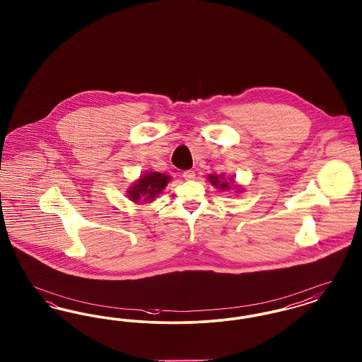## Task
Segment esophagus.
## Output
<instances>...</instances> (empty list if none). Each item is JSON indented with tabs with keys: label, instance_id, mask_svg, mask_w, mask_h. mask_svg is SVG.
<instances>
[{
	"label": "esophagus",
	"instance_id": "1",
	"mask_svg": "<svg viewBox=\"0 0 362 362\" xmlns=\"http://www.w3.org/2000/svg\"><path fill=\"white\" fill-rule=\"evenodd\" d=\"M183 177L186 180H192L195 177V173L194 171H186V173H183Z\"/></svg>",
	"mask_w": 362,
	"mask_h": 362
}]
</instances>
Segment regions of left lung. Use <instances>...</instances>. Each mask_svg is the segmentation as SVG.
Wrapping results in <instances>:
<instances>
[{
  "label": "left lung",
  "mask_w": 362,
  "mask_h": 362,
  "mask_svg": "<svg viewBox=\"0 0 362 362\" xmlns=\"http://www.w3.org/2000/svg\"><path fill=\"white\" fill-rule=\"evenodd\" d=\"M209 182L214 186V187H217V189H230V186H232V183H233V177H229V179H225L224 175H220V176H217V175H209ZM235 189H239V186H233Z\"/></svg>",
  "instance_id": "obj_1"
}]
</instances>
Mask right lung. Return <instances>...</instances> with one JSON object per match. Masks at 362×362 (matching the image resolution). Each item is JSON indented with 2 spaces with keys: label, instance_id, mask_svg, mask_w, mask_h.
I'll use <instances>...</instances> for the list:
<instances>
[{
  "label": "right lung",
  "instance_id": "right-lung-1",
  "mask_svg": "<svg viewBox=\"0 0 362 362\" xmlns=\"http://www.w3.org/2000/svg\"><path fill=\"white\" fill-rule=\"evenodd\" d=\"M171 180V176L160 173H146L139 176L137 182L133 183V186L127 191V197L137 204L152 202L160 194L168 182Z\"/></svg>",
  "mask_w": 362,
  "mask_h": 362
}]
</instances>
